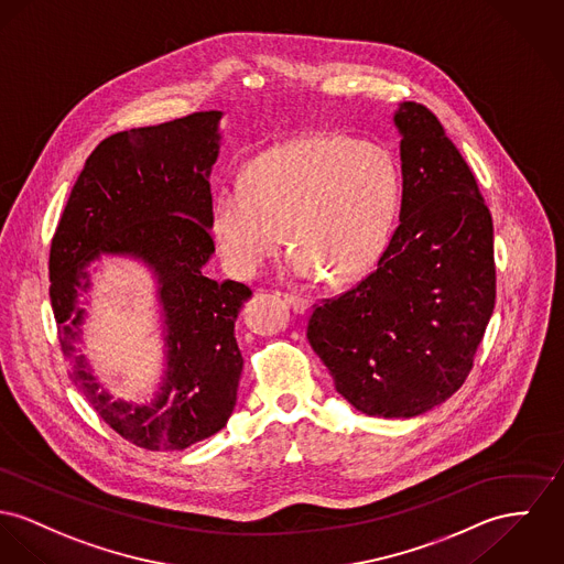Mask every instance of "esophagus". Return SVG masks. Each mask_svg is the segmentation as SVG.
<instances>
[{"instance_id":"34e87169","label":"esophagus","mask_w":564,"mask_h":564,"mask_svg":"<svg viewBox=\"0 0 564 564\" xmlns=\"http://www.w3.org/2000/svg\"><path fill=\"white\" fill-rule=\"evenodd\" d=\"M283 301L290 304V306H292V308H294L296 313H304V311H306V308L311 306L306 299H301V296H294V294H285V296H283Z\"/></svg>"}]
</instances>
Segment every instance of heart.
<instances>
[{
    "mask_svg": "<svg viewBox=\"0 0 564 564\" xmlns=\"http://www.w3.org/2000/svg\"><path fill=\"white\" fill-rule=\"evenodd\" d=\"M399 174L389 150L337 132L304 134L270 148L215 199V236L227 268L258 276L285 245L304 279L349 283L389 245Z\"/></svg>",
    "mask_w": 564,
    "mask_h": 564,
    "instance_id": "b5f03b06",
    "label": "heart"
}]
</instances>
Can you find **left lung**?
I'll return each mask as SVG.
<instances>
[{"instance_id": "8db88e82", "label": "left lung", "mask_w": 564, "mask_h": 564, "mask_svg": "<svg viewBox=\"0 0 564 564\" xmlns=\"http://www.w3.org/2000/svg\"><path fill=\"white\" fill-rule=\"evenodd\" d=\"M394 127L399 225L371 274L313 304L306 339L356 410L412 419L462 389L473 369L496 303L494 223L425 105L403 102Z\"/></svg>"}]
</instances>
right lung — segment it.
Segmentation results:
<instances>
[{
  "instance_id": "obj_1",
  "label": "right lung",
  "mask_w": 564,
  "mask_h": 564,
  "mask_svg": "<svg viewBox=\"0 0 564 564\" xmlns=\"http://www.w3.org/2000/svg\"><path fill=\"white\" fill-rule=\"evenodd\" d=\"M220 111L102 139L87 156L51 240V306L68 376L98 416L148 451H182L217 434L236 405L242 354L234 324L251 290L204 274L215 253L208 175L218 156ZM102 252L145 260L160 281L169 371L150 404L113 400L78 349L85 268Z\"/></svg>"
}]
</instances>
